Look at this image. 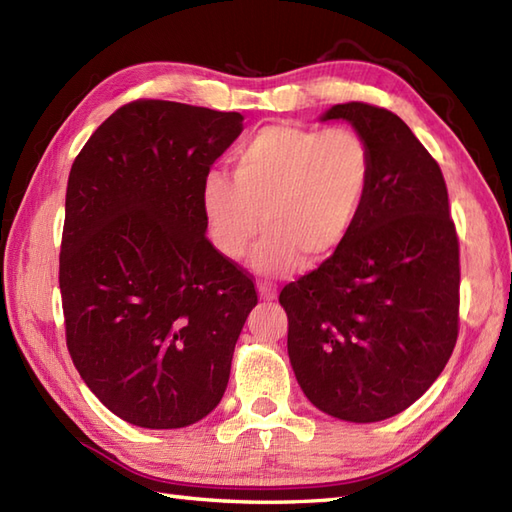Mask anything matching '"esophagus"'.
<instances>
[{"instance_id": "obj_1", "label": "esophagus", "mask_w": 512, "mask_h": 512, "mask_svg": "<svg viewBox=\"0 0 512 512\" xmlns=\"http://www.w3.org/2000/svg\"><path fill=\"white\" fill-rule=\"evenodd\" d=\"M257 290L261 294V299L264 301H275L277 299V288L272 283H266V281H259L257 283Z\"/></svg>"}]
</instances>
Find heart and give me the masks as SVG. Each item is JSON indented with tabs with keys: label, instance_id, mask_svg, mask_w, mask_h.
Returning a JSON list of instances; mask_svg holds the SVG:
<instances>
[{
	"label": "heart",
	"instance_id": "obj_1",
	"mask_svg": "<svg viewBox=\"0 0 512 512\" xmlns=\"http://www.w3.org/2000/svg\"><path fill=\"white\" fill-rule=\"evenodd\" d=\"M371 181L373 150L358 130L268 124L237 146L233 176L202 178L200 205L218 253L240 261L264 227L253 266L283 275L301 259L320 266L349 240Z\"/></svg>",
	"mask_w": 512,
	"mask_h": 512
}]
</instances>
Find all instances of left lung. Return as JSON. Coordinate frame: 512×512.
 I'll use <instances>...</instances> for the list:
<instances>
[{
  "mask_svg": "<svg viewBox=\"0 0 512 512\" xmlns=\"http://www.w3.org/2000/svg\"><path fill=\"white\" fill-rule=\"evenodd\" d=\"M320 120L366 137L373 181L349 240L279 294L288 355L318 410L375 423L410 408L456 347L458 235L443 172L401 117L347 102Z\"/></svg>",
  "mask_w": 512,
  "mask_h": 512,
  "instance_id": "left-lung-1",
  "label": "left lung"
}]
</instances>
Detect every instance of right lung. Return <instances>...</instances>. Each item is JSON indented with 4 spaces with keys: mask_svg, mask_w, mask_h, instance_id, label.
Segmentation results:
<instances>
[{
    "mask_svg": "<svg viewBox=\"0 0 512 512\" xmlns=\"http://www.w3.org/2000/svg\"><path fill=\"white\" fill-rule=\"evenodd\" d=\"M240 113L135 100L69 172L61 242L67 349L91 392L148 430L218 406L253 277L207 240L202 178L242 133Z\"/></svg>",
    "mask_w": 512,
    "mask_h": 512,
    "instance_id": "1",
    "label": "right lung"
}]
</instances>
